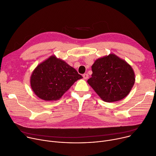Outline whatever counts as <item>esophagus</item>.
Wrapping results in <instances>:
<instances>
[{"label":"esophagus","mask_w":156,"mask_h":156,"mask_svg":"<svg viewBox=\"0 0 156 156\" xmlns=\"http://www.w3.org/2000/svg\"><path fill=\"white\" fill-rule=\"evenodd\" d=\"M83 77L84 80H87L88 78V75L87 73H84L83 75Z\"/></svg>","instance_id":"34e87169"}]
</instances>
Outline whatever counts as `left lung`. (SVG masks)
<instances>
[{"label": "left lung", "instance_id": "obj_1", "mask_svg": "<svg viewBox=\"0 0 156 156\" xmlns=\"http://www.w3.org/2000/svg\"><path fill=\"white\" fill-rule=\"evenodd\" d=\"M87 82L105 102L122 100L132 90L135 74L131 66L113 53L98 58Z\"/></svg>", "mask_w": 156, "mask_h": 156}]
</instances>
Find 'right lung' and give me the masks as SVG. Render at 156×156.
<instances>
[{"mask_svg":"<svg viewBox=\"0 0 156 156\" xmlns=\"http://www.w3.org/2000/svg\"><path fill=\"white\" fill-rule=\"evenodd\" d=\"M82 78L74 68L51 55L34 69L30 81L34 93L48 101L58 100L75 81Z\"/></svg>","mask_w":156,"mask_h":156,"instance_id":"add662e5","label":"right lung"}]
</instances>
